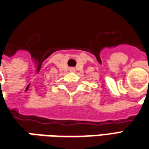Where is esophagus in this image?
Segmentation results:
<instances>
[{
	"label": "esophagus",
	"instance_id": "obj_1",
	"mask_svg": "<svg viewBox=\"0 0 149 149\" xmlns=\"http://www.w3.org/2000/svg\"><path fill=\"white\" fill-rule=\"evenodd\" d=\"M70 70H74V67H70Z\"/></svg>",
	"mask_w": 149,
	"mask_h": 149
}]
</instances>
